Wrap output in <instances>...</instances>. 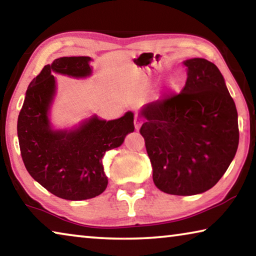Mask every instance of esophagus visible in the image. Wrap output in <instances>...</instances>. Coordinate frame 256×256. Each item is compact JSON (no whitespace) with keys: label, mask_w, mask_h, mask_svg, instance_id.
Returning a JSON list of instances; mask_svg holds the SVG:
<instances>
[{"label":"esophagus","mask_w":256,"mask_h":256,"mask_svg":"<svg viewBox=\"0 0 256 256\" xmlns=\"http://www.w3.org/2000/svg\"><path fill=\"white\" fill-rule=\"evenodd\" d=\"M142 124H144V120H142L140 118H138V116H136V118H134V128H136V131L141 128Z\"/></svg>","instance_id":"esophagus-1"}]
</instances>
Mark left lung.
<instances>
[{
    "mask_svg": "<svg viewBox=\"0 0 256 256\" xmlns=\"http://www.w3.org/2000/svg\"><path fill=\"white\" fill-rule=\"evenodd\" d=\"M188 80L180 94L146 105L140 133L157 188L194 196L218 183L240 141L237 110L224 76L206 58L185 60Z\"/></svg>",
    "mask_w": 256,
    "mask_h": 256,
    "instance_id": "8db88e82",
    "label": "left lung"
}]
</instances>
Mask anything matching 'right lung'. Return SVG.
I'll return each mask as SVG.
<instances>
[{
	"label": "right lung",
	"instance_id": "1",
	"mask_svg": "<svg viewBox=\"0 0 256 256\" xmlns=\"http://www.w3.org/2000/svg\"><path fill=\"white\" fill-rule=\"evenodd\" d=\"M88 56L56 58L30 82L18 118L20 152L30 176L64 200L92 198L106 190L108 180L102 159L107 150L123 144L134 131L133 112L106 120L97 116L73 131L50 128L48 110L55 94L52 72L71 76L92 73Z\"/></svg>",
	"mask_w": 256,
	"mask_h": 256
}]
</instances>
